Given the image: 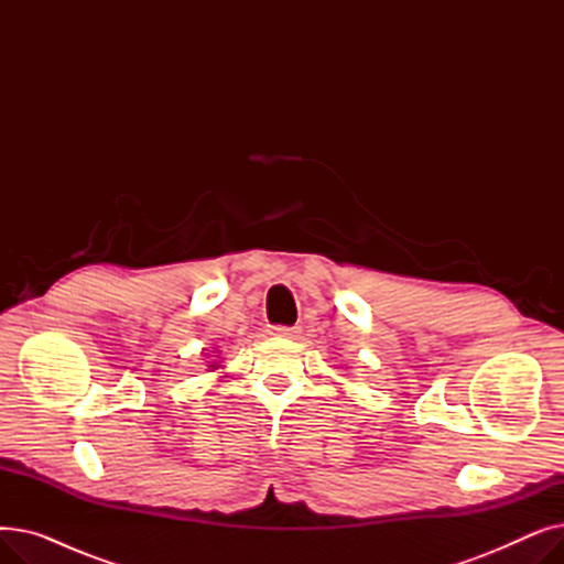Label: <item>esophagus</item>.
I'll list each match as a JSON object with an SVG mask.
<instances>
[{
	"label": "esophagus",
	"instance_id": "1",
	"mask_svg": "<svg viewBox=\"0 0 564 564\" xmlns=\"http://www.w3.org/2000/svg\"><path fill=\"white\" fill-rule=\"evenodd\" d=\"M270 334L276 338H297L302 334V329L300 327H272Z\"/></svg>",
	"mask_w": 564,
	"mask_h": 564
}]
</instances>
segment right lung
Segmentation results:
<instances>
[{"label": "right lung", "mask_w": 564, "mask_h": 564, "mask_svg": "<svg viewBox=\"0 0 564 564\" xmlns=\"http://www.w3.org/2000/svg\"><path fill=\"white\" fill-rule=\"evenodd\" d=\"M210 357H213L215 361H207V364H210V366H207V372H215V370H219V368H221V361H219V349H215V351L210 354Z\"/></svg>", "instance_id": "obj_1"}]
</instances>
